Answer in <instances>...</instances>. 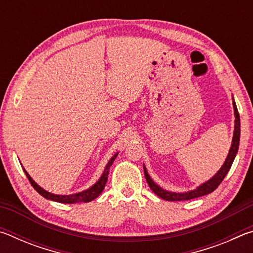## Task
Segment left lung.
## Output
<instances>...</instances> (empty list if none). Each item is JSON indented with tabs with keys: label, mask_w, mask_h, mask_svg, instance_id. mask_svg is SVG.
<instances>
[{
	"label": "left lung",
	"mask_w": 253,
	"mask_h": 253,
	"mask_svg": "<svg viewBox=\"0 0 253 253\" xmlns=\"http://www.w3.org/2000/svg\"><path fill=\"white\" fill-rule=\"evenodd\" d=\"M233 107H234V115H235V125H234V134H233V139H232V145H231L230 152L228 154V157L224 162V164L222 168L220 169L219 172H217L214 176L209 179L208 182H205L202 185L199 186L198 188H195L193 191L186 192V193H173V192H168L165 190H163L162 187L156 185L155 183L153 182V179L149 177V175L146 170V168L144 166V174L145 177H146V181L148 183L151 190L155 193L156 195L160 196L163 200L166 201H186V200H191V199H195V198H200V196L207 195L212 193V192L215 190V188L220 185L223 181V178L225 177V175L228 174V172L232 166V163L235 158V155H237L238 149H239V142H240V116H239V111L237 108V105L233 101Z\"/></svg>",
	"instance_id": "left-lung-1"
}]
</instances>
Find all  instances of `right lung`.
<instances>
[{
    "label": "right lung",
    "instance_id": "obj_1",
    "mask_svg": "<svg viewBox=\"0 0 253 253\" xmlns=\"http://www.w3.org/2000/svg\"><path fill=\"white\" fill-rule=\"evenodd\" d=\"M116 157H117V154L110 158V161L108 162V164H107V166H106L104 174L101 175L99 181H98L95 184V185H92L90 188H88V190L80 192V193H76V194H71V195H57V194L49 193V192L44 191L43 188L40 187L36 182L33 181L31 177H30V175L27 173V170H25V169H23V170H24L25 175H27V177L30 181V183H31V185L33 186L34 190H36L38 193L43 196V198L51 200V201H55V202H59V203H81V202L87 203V202H90V201L98 198V196L100 195L101 192L104 191L105 185L107 183V179H108L110 166L113 165V163H114L115 158H116Z\"/></svg>",
    "mask_w": 253,
    "mask_h": 253
}]
</instances>
